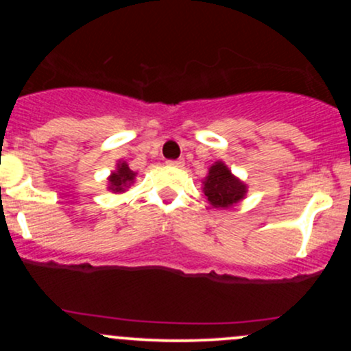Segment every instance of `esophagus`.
Returning a JSON list of instances; mask_svg holds the SVG:
<instances>
[{
	"mask_svg": "<svg viewBox=\"0 0 351 351\" xmlns=\"http://www.w3.org/2000/svg\"><path fill=\"white\" fill-rule=\"evenodd\" d=\"M168 165H171V167H176V168H181L184 165V160L183 158H178V160H170Z\"/></svg>",
	"mask_w": 351,
	"mask_h": 351,
	"instance_id": "esophagus-1",
	"label": "esophagus"
}]
</instances>
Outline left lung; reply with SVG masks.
<instances>
[{"label": "left lung", "instance_id": "8db88e82", "mask_svg": "<svg viewBox=\"0 0 351 351\" xmlns=\"http://www.w3.org/2000/svg\"><path fill=\"white\" fill-rule=\"evenodd\" d=\"M203 191L213 208L226 209L244 199L247 186L223 162H216L203 181Z\"/></svg>", "mask_w": 351, "mask_h": 351}]
</instances>
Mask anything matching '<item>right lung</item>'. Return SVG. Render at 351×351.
Masks as SVG:
<instances>
[{
	"label": "right lung",
	"instance_id": "right-lung-1",
	"mask_svg": "<svg viewBox=\"0 0 351 351\" xmlns=\"http://www.w3.org/2000/svg\"><path fill=\"white\" fill-rule=\"evenodd\" d=\"M136 173L132 171L128 168V165L125 162L117 163V170L112 171V175L108 176V189L114 193H123L125 189L134 183Z\"/></svg>",
	"mask_w": 351,
	"mask_h": 351
}]
</instances>
